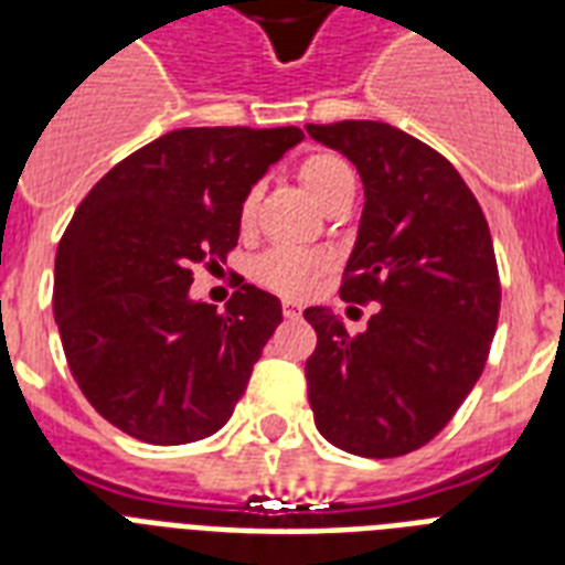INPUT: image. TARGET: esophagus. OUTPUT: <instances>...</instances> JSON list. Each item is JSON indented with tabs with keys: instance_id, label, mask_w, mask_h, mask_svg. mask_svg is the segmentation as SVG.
Segmentation results:
<instances>
[{
	"instance_id": "1",
	"label": "esophagus",
	"mask_w": 565,
	"mask_h": 565,
	"mask_svg": "<svg viewBox=\"0 0 565 565\" xmlns=\"http://www.w3.org/2000/svg\"><path fill=\"white\" fill-rule=\"evenodd\" d=\"M284 317H287V319H299L301 317V305H299V301H284Z\"/></svg>"
}]
</instances>
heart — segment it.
<instances>
[{
  "instance_id": "b5f03b06",
  "label": "heart",
  "mask_w": 565,
  "mask_h": 565,
  "mask_svg": "<svg viewBox=\"0 0 565 565\" xmlns=\"http://www.w3.org/2000/svg\"><path fill=\"white\" fill-rule=\"evenodd\" d=\"M299 181L326 211H331L345 195H354L352 167L334 152L308 154L299 163ZM257 195H260V190L248 188L243 199H239V228H248L252 220H255ZM328 269H331L328 255H322V252H305V248H269V252H264L252 264L255 281L266 287V290L278 292V296H287V299L308 296Z\"/></svg>"
}]
</instances>
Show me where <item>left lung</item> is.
Here are the masks:
<instances>
[{"instance_id": "obj_1", "label": "left lung", "mask_w": 565, "mask_h": 565, "mask_svg": "<svg viewBox=\"0 0 565 565\" xmlns=\"http://www.w3.org/2000/svg\"><path fill=\"white\" fill-rule=\"evenodd\" d=\"M308 135L361 172L366 204L340 299L377 305L363 334L305 310L317 331L305 363L313 419L349 455H411L487 366L501 308L490 225L460 172L402 128L343 119Z\"/></svg>"}]
</instances>
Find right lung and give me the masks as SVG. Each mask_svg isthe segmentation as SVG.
<instances>
[{
	"label": "right lung",
	"mask_w": 565,
	"mask_h": 565,
	"mask_svg": "<svg viewBox=\"0 0 565 565\" xmlns=\"http://www.w3.org/2000/svg\"><path fill=\"white\" fill-rule=\"evenodd\" d=\"M301 137L296 126L179 128L75 207L55 255V322L84 398L128 437L181 446L234 413L281 301L239 284L220 313L188 290L195 266L225 264L239 199Z\"/></svg>",
	"instance_id": "add662e5"
}]
</instances>
